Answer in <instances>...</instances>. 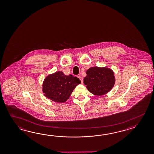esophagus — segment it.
Segmentation results:
<instances>
[{
  "instance_id": "obj_1",
  "label": "esophagus",
  "mask_w": 154,
  "mask_h": 154,
  "mask_svg": "<svg viewBox=\"0 0 154 154\" xmlns=\"http://www.w3.org/2000/svg\"><path fill=\"white\" fill-rule=\"evenodd\" d=\"M78 78L81 80V82H82H82H83V79H82V78L81 77V76H79Z\"/></svg>"
}]
</instances>
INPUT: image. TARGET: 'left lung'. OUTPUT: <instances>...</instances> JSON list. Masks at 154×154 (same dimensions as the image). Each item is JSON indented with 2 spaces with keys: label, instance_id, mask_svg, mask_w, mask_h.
Returning <instances> with one entry per match:
<instances>
[{
  "label": "left lung",
  "instance_id": "1",
  "mask_svg": "<svg viewBox=\"0 0 154 154\" xmlns=\"http://www.w3.org/2000/svg\"><path fill=\"white\" fill-rule=\"evenodd\" d=\"M84 83L89 91L96 96H102L110 91L115 85V73L106 67H91L86 71Z\"/></svg>",
  "mask_w": 154,
  "mask_h": 154
}]
</instances>
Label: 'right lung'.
Returning a JSON list of instances; mask_svg holds the SVG:
<instances>
[{
    "instance_id": "obj_1",
    "label": "right lung",
    "mask_w": 154,
    "mask_h": 154,
    "mask_svg": "<svg viewBox=\"0 0 154 154\" xmlns=\"http://www.w3.org/2000/svg\"><path fill=\"white\" fill-rule=\"evenodd\" d=\"M80 83L77 77L66 75L62 72L58 71L46 76L43 82L42 91L47 98L63 103L68 100L76 86Z\"/></svg>"
}]
</instances>
